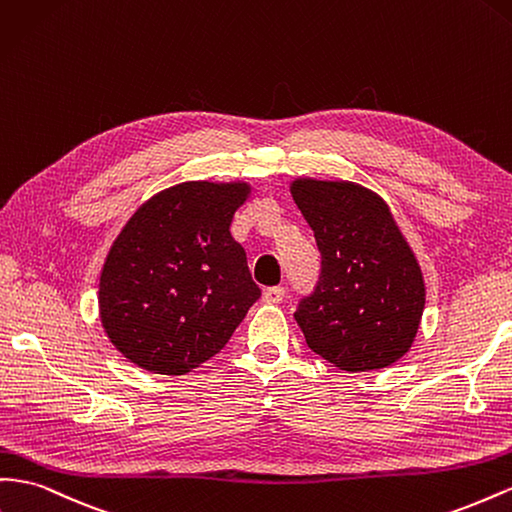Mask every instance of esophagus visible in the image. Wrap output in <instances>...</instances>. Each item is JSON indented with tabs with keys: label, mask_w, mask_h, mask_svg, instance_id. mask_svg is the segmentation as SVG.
Instances as JSON below:
<instances>
[{
	"label": "esophagus",
	"mask_w": 512,
	"mask_h": 512,
	"mask_svg": "<svg viewBox=\"0 0 512 512\" xmlns=\"http://www.w3.org/2000/svg\"><path fill=\"white\" fill-rule=\"evenodd\" d=\"M286 295V290L282 286H273V288H267L265 293H262V301L265 303H280Z\"/></svg>",
	"instance_id": "1"
}]
</instances>
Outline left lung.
<instances>
[{
	"mask_svg": "<svg viewBox=\"0 0 512 512\" xmlns=\"http://www.w3.org/2000/svg\"><path fill=\"white\" fill-rule=\"evenodd\" d=\"M290 196L323 256L319 284L295 312L308 347L347 372L392 366L416 340L426 288L388 202L316 178H295Z\"/></svg>",
	"mask_w": 512,
	"mask_h": 512,
	"instance_id": "1",
	"label": "left lung"
}]
</instances>
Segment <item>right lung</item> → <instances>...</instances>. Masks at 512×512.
Wrapping results in <instances>:
<instances>
[{"label": "right lung", "instance_id": "obj_1", "mask_svg": "<svg viewBox=\"0 0 512 512\" xmlns=\"http://www.w3.org/2000/svg\"><path fill=\"white\" fill-rule=\"evenodd\" d=\"M252 185L187 181L155 193L109 247L99 314L109 342L157 375H185L226 347L260 297L230 224Z\"/></svg>", "mask_w": 512, "mask_h": 512}]
</instances>
